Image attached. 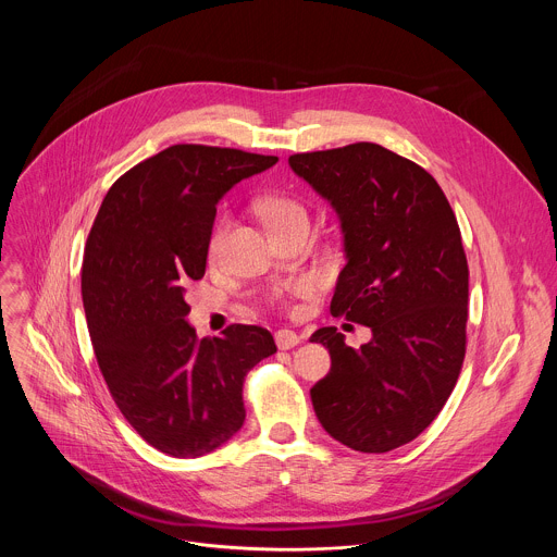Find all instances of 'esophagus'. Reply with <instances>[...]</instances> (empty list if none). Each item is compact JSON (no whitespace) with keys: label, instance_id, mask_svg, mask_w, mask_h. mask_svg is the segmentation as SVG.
Segmentation results:
<instances>
[{"label":"esophagus","instance_id":"obj_1","mask_svg":"<svg viewBox=\"0 0 557 557\" xmlns=\"http://www.w3.org/2000/svg\"><path fill=\"white\" fill-rule=\"evenodd\" d=\"M301 342V337L295 331H277L275 333V344L280 350H290Z\"/></svg>","mask_w":557,"mask_h":557}]
</instances>
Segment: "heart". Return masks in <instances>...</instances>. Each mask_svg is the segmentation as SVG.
I'll return each mask as SVG.
<instances>
[{"label": "heart", "instance_id": "obj_1", "mask_svg": "<svg viewBox=\"0 0 557 557\" xmlns=\"http://www.w3.org/2000/svg\"><path fill=\"white\" fill-rule=\"evenodd\" d=\"M260 213L264 218V222L269 224V228H280L286 224H295V222H308V213L306 209L293 200V198H282V196H273V198H264L260 202ZM220 243V228L213 233L211 237V253L218 249ZM314 290V280L310 277H301L293 284H288L284 290L277 293V297H308Z\"/></svg>", "mask_w": 557, "mask_h": 557}]
</instances>
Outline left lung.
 I'll return each instance as SVG.
<instances>
[{
    "instance_id": "1",
    "label": "left lung",
    "mask_w": 557,
    "mask_h": 557,
    "mask_svg": "<svg viewBox=\"0 0 557 557\" xmlns=\"http://www.w3.org/2000/svg\"><path fill=\"white\" fill-rule=\"evenodd\" d=\"M288 165L339 215L346 267L331 312L372 331L359 350L335 326L310 335L331 352V372L310 387L314 414L350 449L401 447L443 410L465 359L456 215L423 168L374 143L295 153Z\"/></svg>"
}]
</instances>
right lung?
Here are the masks:
<instances>
[{
    "mask_svg": "<svg viewBox=\"0 0 557 557\" xmlns=\"http://www.w3.org/2000/svg\"><path fill=\"white\" fill-rule=\"evenodd\" d=\"M275 163L172 145L110 187L88 235L82 295L99 368L123 417L163 454L198 458L240 432L245 376L277 350L247 324L198 339L185 299L205 275L218 202Z\"/></svg>",
    "mask_w": 557,
    "mask_h": 557,
    "instance_id": "obj_1",
    "label": "right lung"
}]
</instances>
